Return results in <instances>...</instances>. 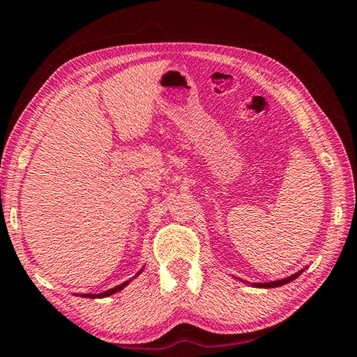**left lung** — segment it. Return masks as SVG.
Listing matches in <instances>:
<instances>
[{
	"label": "left lung",
	"mask_w": 357,
	"mask_h": 357,
	"mask_svg": "<svg viewBox=\"0 0 357 357\" xmlns=\"http://www.w3.org/2000/svg\"><path fill=\"white\" fill-rule=\"evenodd\" d=\"M299 274H301V273H296V274L290 275V277H287V278H284V280H278V282H269V283H255L253 286H255V287H265V289H269V287H278V286H283V284H286V283H290L291 280H295V278H296Z\"/></svg>",
	"instance_id": "8db88e82"
}]
</instances>
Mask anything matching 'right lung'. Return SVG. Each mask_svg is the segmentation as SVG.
I'll return each instance as SVG.
<instances>
[{
  "instance_id": "add662e5",
  "label": "right lung",
  "mask_w": 357,
  "mask_h": 357,
  "mask_svg": "<svg viewBox=\"0 0 357 357\" xmlns=\"http://www.w3.org/2000/svg\"><path fill=\"white\" fill-rule=\"evenodd\" d=\"M129 282H125V283H122V284H119V286H116V287H113V289H110V290H107V291H102V294H98V295H89V294H86V295H82V296H88V298H104V296H110V295H113V294H116V291H119V290H122L126 284H128Z\"/></svg>"
}]
</instances>
